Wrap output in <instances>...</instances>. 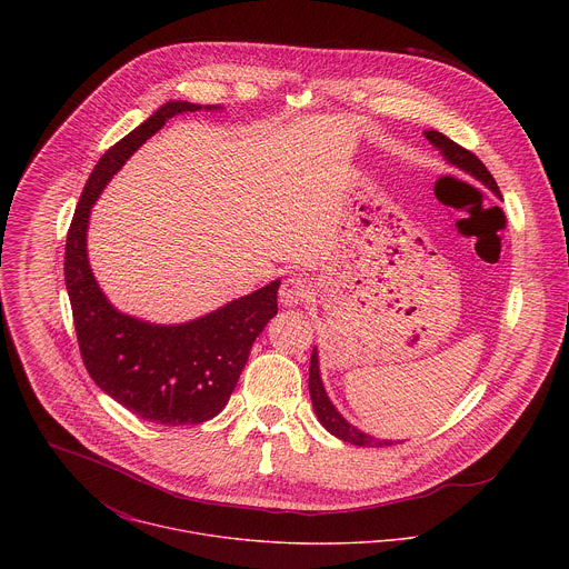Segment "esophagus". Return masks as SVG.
<instances>
[{
  "label": "esophagus",
  "mask_w": 569,
  "mask_h": 569,
  "mask_svg": "<svg viewBox=\"0 0 569 569\" xmlns=\"http://www.w3.org/2000/svg\"><path fill=\"white\" fill-rule=\"evenodd\" d=\"M313 298V289L307 282V278L300 276H291L282 282L280 287V302L284 307H300L305 302H309Z\"/></svg>",
  "instance_id": "obj_1"
}]
</instances>
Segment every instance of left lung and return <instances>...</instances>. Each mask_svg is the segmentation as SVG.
Masks as SVG:
<instances>
[{
    "label": "left lung",
    "instance_id": "8db88e82",
    "mask_svg": "<svg viewBox=\"0 0 569 569\" xmlns=\"http://www.w3.org/2000/svg\"><path fill=\"white\" fill-rule=\"evenodd\" d=\"M425 138L442 153V158L447 160V163L465 170L467 174H471L473 179H478L480 183H485L488 190L492 194L499 197V188L492 179V174L488 172L487 166L480 162L471 151L462 149L460 144H456L453 140H449L447 136L438 133V131H425ZM309 392H311V401H313V409H316V416L318 420L325 425V429H328L335 438L343 440V442H350V445H357V447H388L392 445V440H379L370 433H363L361 429H357L355 425H350L339 411L337 407L332 406V401L328 399L326 395L325 383H322V377H320V361H318V348H313V355H311V368H309ZM395 442H401V440H395Z\"/></svg>",
    "mask_w": 569,
    "mask_h": 569
}]
</instances>
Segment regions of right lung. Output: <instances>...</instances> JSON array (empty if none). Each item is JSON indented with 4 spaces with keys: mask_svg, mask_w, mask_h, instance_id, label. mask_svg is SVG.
Segmentation results:
<instances>
[{
    "mask_svg": "<svg viewBox=\"0 0 569 569\" xmlns=\"http://www.w3.org/2000/svg\"><path fill=\"white\" fill-rule=\"evenodd\" d=\"M221 109L168 100L93 166L66 243V287L82 363L113 401L156 425H199L228 406L256 337L278 313L273 280L183 325H151L120 313L98 287L87 258L91 206L111 177L179 113Z\"/></svg>",
    "mask_w": 569,
    "mask_h": 569,
    "instance_id": "add662e5",
    "label": "right lung"
}]
</instances>
